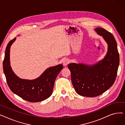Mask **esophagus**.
Listing matches in <instances>:
<instances>
[{
    "label": "esophagus",
    "instance_id": "34e87169",
    "mask_svg": "<svg viewBox=\"0 0 125 125\" xmlns=\"http://www.w3.org/2000/svg\"><path fill=\"white\" fill-rule=\"evenodd\" d=\"M70 62V60L68 59H65L63 60V64L64 66H66Z\"/></svg>",
    "mask_w": 125,
    "mask_h": 125
}]
</instances>
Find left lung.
I'll use <instances>...</instances> for the list:
<instances>
[{
	"mask_svg": "<svg viewBox=\"0 0 125 125\" xmlns=\"http://www.w3.org/2000/svg\"><path fill=\"white\" fill-rule=\"evenodd\" d=\"M95 30L107 43L105 56L93 65L74 63L68 65L76 92L89 97L99 96L113 86L120 62L117 43L113 35L102 28H96Z\"/></svg>",
	"mask_w": 125,
	"mask_h": 125,
	"instance_id": "8db88e82",
	"label": "left lung"
}]
</instances>
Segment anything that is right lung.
<instances>
[{
  "mask_svg": "<svg viewBox=\"0 0 125 125\" xmlns=\"http://www.w3.org/2000/svg\"><path fill=\"white\" fill-rule=\"evenodd\" d=\"M16 39L15 37L8 44L3 62L4 73L10 89L14 94L29 102H37L47 99L52 94L56 78L63 69V65L47 68L34 80L19 77L11 69L10 59V46Z\"/></svg>",
  "mask_w": 125,
  "mask_h": 125,
  "instance_id": "right-lung-1",
  "label": "right lung"
}]
</instances>
